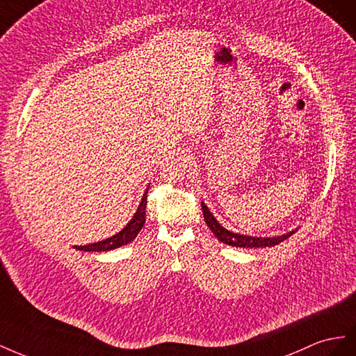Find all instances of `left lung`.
Wrapping results in <instances>:
<instances>
[{
    "mask_svg": "<svg viewBox=\"0 0 356 356\" xmlns=\"http://www.w3.org/2000/svg\"><path fill=\"white\" fill-rule=\"evenodd\" d=\"M201 209H202V216H204V220L207 223V227L211 229L213 234L218 237L219 241L225 243V245L229 246H236V248H271L276 246L279 243L285 241L286 238H289L296 231H289L286 234H282L277 237H253V236H243V234H237V232L228 231L227 228H223L220 223L216 220V218L211 215V211L209 210V207L201 202Z\"/></svg>",
    "mask_w": 356,
    "mask_h": 356,
    "instance_id": "1",
    "label": "left lung"
}]
</instances>
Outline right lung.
Here are the masks:
<instances>
[{
  "label": "right lung",
  "mask_w": 356,
  "mask_h": 356,
  "mask_svg": "<svg viewBox=\"0 0 356 356\" xmlns=\"http://www.w3.org/2000/svg\"><path fill=\"white\" fill-rule=\"evenodd\" d=\"M146 204H147V189L145 192L143 198L140 201V206L137 211L134 213L133 219H131L127 227L124 229H120L118 234L111 236L106 240H101L98 243H92V245H86V246H74L77 250H85V252H107V250H113L120 246H125L128 243L133 241L140 229L143 228L145 220H146Z\"/></svg>",
  "instance_id": "add662e5"
}]
</instances>
